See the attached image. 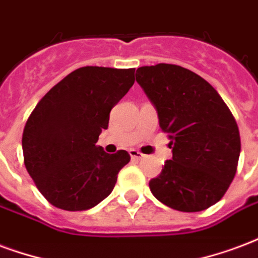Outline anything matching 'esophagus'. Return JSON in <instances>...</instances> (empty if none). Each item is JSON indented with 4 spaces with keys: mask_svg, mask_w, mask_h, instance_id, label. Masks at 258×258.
Listing matches in <instances>:
<instances>
[{
    "mask_svg": "<svg viewBox=\"0 0 258 258\" xmlns=\"http://www.w3.org/2000/svg\"><path fill=\"white\" fill-rule=\"evenodd\" d=\"M130 156H131V158H133V160H142V158L145 157L144 154L141 153V152H138V150H134V149H131V150H130Z\"/></svg>",
    "mask_w": 258,
    "mask_h": 258,
    "instance_id": "esophagus-1",
    "label": "esophagus"
}]
</instances>
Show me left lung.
Instances as JSON below:
<instances>
[{"mask_svg": "<svg viewBox=\"0 0 258 258\" xmlns=\"http://www.w3.org/2000/svg\"><path fill=\"white\" fill-rule=\"evenodd\" d=\"M135 79L169 134L172 160L149 182L164 205L200 212L220 201L235 176L239 130L226 102L205 79L173 64L141 67Z\"/></svg>", "mask_w": 258, "mask_h": 258, "instance_id": "left-lung-1", "label": "left lung"}]
</instances>
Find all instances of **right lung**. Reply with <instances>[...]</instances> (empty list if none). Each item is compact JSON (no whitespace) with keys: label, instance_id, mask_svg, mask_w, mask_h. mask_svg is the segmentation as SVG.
Wrapping results in <instances>:
<instances>
[{"label":"right lung","instance_id":"1","mask_svg":"<svg viewBox=\"0 0 258 258\" xmlns=\"http://www.w3.org/2000/svg\"><path fill=\"white\" fill-rule=\"evenodd\" d=\"M135 68L83 67L47 91L23 131L27 172L51 205L86 211L113 190L128 164L125 150L108 154L97 146L109 113L134 85Z\"/></svg>","mask_w":258,"mask_h":258}]
</instances>
